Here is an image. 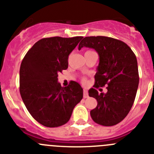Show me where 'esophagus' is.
<instances>
[{"label": "esophagus", "instance_id": "34e87169", "mask_svg": "<svg viewBox=\"0 0 154 154\" xmlns=\"http://www.w3.org/2000/svg\"><path fill=\"white\" fill-rule=\"evenodd\" d=\"M83 97L84 98L89 97V93H88V91H87L86 89H84L83 90Z\"/></svg>", "mask_w": 154, "mask_h": 154}]
</instances>
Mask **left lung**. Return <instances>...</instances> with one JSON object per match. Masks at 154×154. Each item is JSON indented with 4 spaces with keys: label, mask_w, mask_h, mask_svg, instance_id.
<instances>
[{
    "label": "left lung",
    "mask_w": 154,
    "mask_h": 154,
    "mask_svg": "<svg viewBox=\"0 0 154 154\" xmlns=\"http://www.w3.org/2000/svg\"><path fill=\"white\" fill-rule=\"evenodd\" d=\"M83 47L94 48L99 56L93 87L107 85L106 94L89 90V96L97 100L91 117L102 126L116 125L129 113L137 95L140 79L135 54L122 41L105 36L85 37L79 50Z\"/></svg>",
    "instance_id": "obj_1"
}]
</instances>
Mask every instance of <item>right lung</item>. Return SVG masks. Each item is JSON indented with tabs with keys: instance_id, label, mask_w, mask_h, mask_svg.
<instances>
[{
	"instance_id": "1",
	"label": "right lung",
	"mask_w": 154,
	"mask_h": 154,
	"mask_svg": "<svg viewBox=\"0 0 154 154\" xmlns=\"http://www.w3.org/2000/svg\"><path fill=\"white\" fill-rule=\"evenodd\" d=\"M83 37H52L37 42L20 67V93L32 117L47 127H58L70 119L83 97L81 85L71 81L67 87L58 82L67 69L69 55Z\"/></svg>"
}]
</instances>
